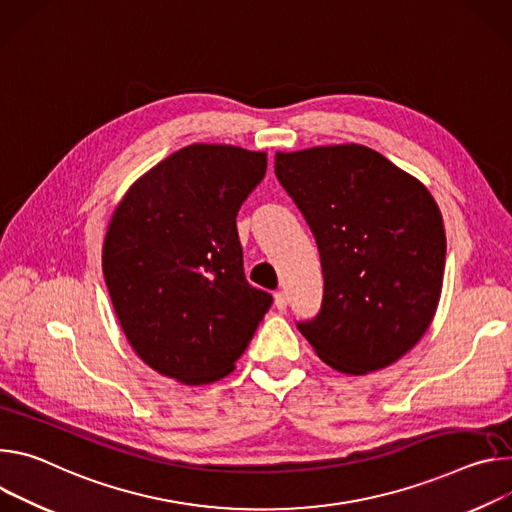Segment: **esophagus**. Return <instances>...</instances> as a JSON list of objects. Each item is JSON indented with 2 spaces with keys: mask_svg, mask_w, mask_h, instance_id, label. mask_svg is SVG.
<instances>
[{
  "mask_svg": "<svg viewBox=\"0 0 512 512\" xmlns=\"http://www.w3.org/2000/svg\"><path fill=\"white\" fill-rule=\"evenodd\" d=\"M274 305H276V309H278V311H285V309H287V305H289V297H287V293H285V291H278V293H274Z\"/></svg>",
  "mask_w": 512,
  "mask_h": 512,
  "instance_id": "34e87169",
  "label": "esophagus"
}]
</instances>
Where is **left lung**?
Returning a JSON list of instances; mask_svg holds the SVG:
<instances>
[{
    "label": "left lung",
    "mask_w": 512,
    "mask_h": 512,
    "mask_svg": "<svg viewBox=\"0 0 512 512\" xmlns=\"http://www.w3.org/2000/svg\"><path fill=\"white\" fill-rule=\"evenodd\" d=\"M274 175L311 227L323 301L297 321L317 356L346 374L403 358L441 295L445 232L431 193L360 144L276 152Z\"/></svg>",
    "instance_id": "8db88e82"
}]
</instances>
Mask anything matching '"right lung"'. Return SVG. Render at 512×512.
I'll use <instances>...</instances> for the list:
<instances>
[{
	"mask_svg": "<svg viewBox=\"0 0 512 512\" xmlns=\"http://www.w3.org/2000/svg\"><path fill=\"white\" fill-rule=\"evenodd\" d=\"M266 154L193 144L138 179L111 217L105 285L134 352L183 384L234 370L272 295L244 274L236 217Z\"/></svg>",
	"mask_w": 512,
	"mask_h": 512,
	"instance_id": "obj_1",
	"label": "right lung"
}]
</instances>
